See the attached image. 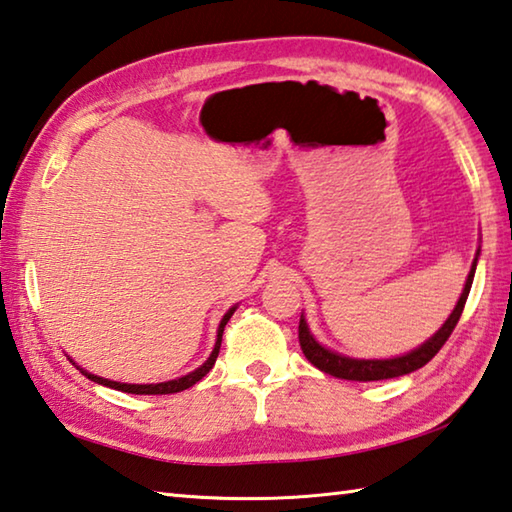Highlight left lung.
Returning a JSON list of instances; mask_svg holds the SVG:
<instances>
[{
	"instance_id": "1",
	"label": "left lung",
	"mask_w": 512,
	"mask_h": 512,
	"mask_svg": "<svg viewBox=\"0 0 512 512\" xmlns=\"http://www.w3.org/2000/svg\"><path fill=\"white\" fill-rule=\"evenodd\" d=\"M479 250H482V248H477L473 266H470V273L466 277L464 290L457 299L453 313L448 315V319L442 324V328H439L433 337H428L422 346H417L415 350H410V353H406V355L390 357V359H355V357L337 353V350H330L324 344H319L315 335L310 333V328L306 324V317L302 315V319H299V344H302L306 359L313 366H317L319 370H324V373L339 377V379H350V382H379V379L408 375V373H413V370L422 368L424 364H428L430 359H433L439 353V348L446 344V339L455 330L459 317H462V310L466 306L470 286H473Z\"/></svg>"
}]
</instances>
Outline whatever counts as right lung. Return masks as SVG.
<instances>
[{"label":"right lung","mask_w":512,"mask_h":512,"mask_svg":"<svg viewBox=\"0 0 512 512\" xmlns=\"http://www.w3.org/2000/svg\"><path fill=\"white\" fill-rule=\"evenodd\" d=\"M237 310V304L233 308L226 310V315L222 317V322H219L217 326V339H215V346H213V353H210V357L206 359V362L195 368L193 373H188L184 377H177V379H170V382H162V384H124V382H113V379H106V377H99V375H93L88 373V370H84L82 366H77L73 359H70V364H75V368L79 370V373L86 375L90 382L95 384H102V386H108V388H115V390H122V393H130V395H170V393H182V390L195 386L199 379L208 375V370L215 366V359L219 355V346H222V335H224V328L228 324V319L233 317V313Z\"/></svg>","instance_id":"add662e5"}]
</instances>
